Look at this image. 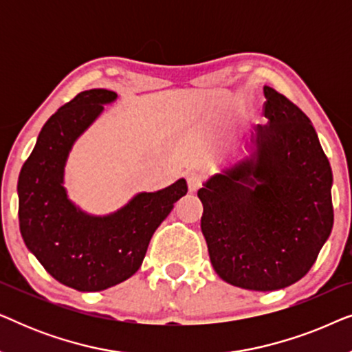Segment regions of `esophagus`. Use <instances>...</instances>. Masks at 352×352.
I'll list each match as a JSON object with an SVG mask.
<instances>
[{
  "label": "esophagus",
  "mask_w": 352,
  "mask_h": 352,
  "mask_svg": "<svg viewBox=\"0 0 352 352\" xmlns=\"http://www.w3.org/2000/svg\"><path fill=\"white\" fill-rule=\"evenodd\" d=\"M186 179H187V187H189V192H197L200 189L201 182H204V175L199 171H190V173H187Z\"/></svg>",
  "instance_id": "esophagus-1"
}]
</instances>
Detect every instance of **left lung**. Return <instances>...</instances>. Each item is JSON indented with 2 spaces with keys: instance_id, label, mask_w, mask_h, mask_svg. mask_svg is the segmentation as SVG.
<instances>
[{
  "instance_id": "left-lung-1",
  "label": "left lung",
  "mask_w": 352,
  "mask_h": 352,
  "mask_svg": "<svg viewBox=\"0 0 352 352\" xmlns=\"http://www.w3.org/2000/svg\"><path fill=\"white\" fill-rule=\"evenodd\" d=\"M266 126L248 155L204 182L201 232L224 282L254 292L290 287L309 272L333 228V175L311 120L264 86Z\"/></svg>"
}]
</instances>
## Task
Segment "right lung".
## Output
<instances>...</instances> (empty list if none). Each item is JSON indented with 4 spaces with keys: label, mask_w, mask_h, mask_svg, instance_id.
Instances as JSON below:
<instances>
[{
    "label": "right lung",
    "mask_w": 352,
    "mask_h": 352,
    "mask_svg": "<svg viewBox=\"0 0 352 352\" xmlns=\"http://www.w3.org/2000/svg\"><path fill=\"white\" fill-rule=\"evenodd\" d=\"M109 89L75 96L45 123L17 182L23 242L57 282L100 292L141 267L148 242L187 194L184 177L155 192H139L109 214H91L70 200L65 166L78 138L117 100Z\"/></svg>",
    "instance_id": "right-lung-1"
}]
</instances>
